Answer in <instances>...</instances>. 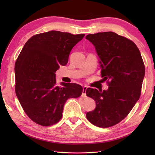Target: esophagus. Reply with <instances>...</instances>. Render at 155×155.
I'll use <instances>...</instances> for the list:
<instances>
[{
    "instance_id": "1",
    "label": "esophagus",
    "mask_w": 155,
    "mask_h": 155,
    "mask_svg": "<svg viewBox=\"0 0 155 155\" xmlns=\"http://www.w3.org/2000/svg\"><path fill=\"white\" fill-rule=\"evenodd\" d=\"M87 89V87H83V93H82V97L83 98H86L87 96V94H86V91Z\"/></svg>"
}]
</instances>
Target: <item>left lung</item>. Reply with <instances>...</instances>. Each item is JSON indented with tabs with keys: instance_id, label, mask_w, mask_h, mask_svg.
Wrapping results in <instances>:
<instances>
[{
	"instance_id": "obj_1",
	"label": "left lung",
	"mask_w": 155,
	"mask_h": 155,
	"mask_svg": "<svg viewBox=\"0 0 155 155\" xmlns=\"http://www.w3.org/2000/svg\"><path fill=\"white\" fill-rule=\"evenodd\" d=\"M99 58L101 77L108 80L107 90L88 88L86 94L96 102V108L86 114L98 127L117 124L126 117L140 96L145 68L134 42L113 32L88 35Z\"/></svg>"
}]
</instances>
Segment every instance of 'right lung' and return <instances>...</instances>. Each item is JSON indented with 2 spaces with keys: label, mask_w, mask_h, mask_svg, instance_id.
Returning a JSON list of instances; mask_svg holds the SVG:
<instances>
[{
  "label": "right lung",
  "mask_w": 155,
  "mask_h": 155,
  "mask_svg": "<svg viewBox=\"0 0 155 155\" xmlns=\"http://www.w3.org/2000/svg\"><path fill=\"white\" fill-rule=\"evenodd\" d=\"M84 35L51 31L34 35L23 47L15 62V92L35 123L46 127L57 123L66 101L83 93L78 84L57 85L55 72L67 64L72 48Z\"/></svg>",
  "instance_id": "right-lung-1"
}]
</instances>
